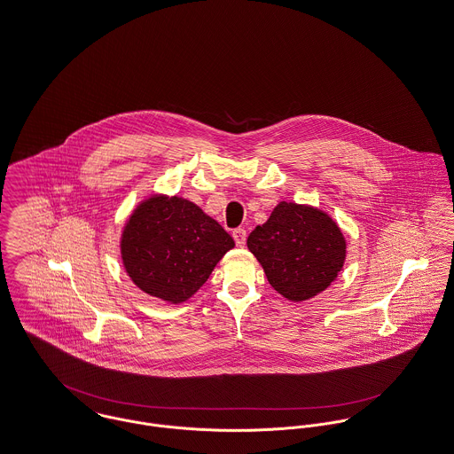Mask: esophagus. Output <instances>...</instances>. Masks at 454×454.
Masks as SVG:
<instances>
[{
  "instance_id": "34e87169",
  "label": "esophagus",
  "mask_w": 454,
  "mask_h": 454,
  "mask_svg": "<svg viewBox=\"0 0 454 454\" xmlns=\"http://www.w3.org/2000/svg\"><path fill=\"white\" fill-rule=\"evenodd\" d=\"M233 239H235V244L239 245V247H244L245 242H247V231H245L244 228L233 230Z\"/></svg>"
}]
</instances>
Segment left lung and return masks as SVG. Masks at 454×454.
<instances>
[{
  "instance_id": "obj_1",
  "label": "left lung",
  "mask_w": 454,
  "mask_h": 454,
  "mask_svg": "<svg viewBox=\"0 0 454 454\" xmlns=\"http://www.w3.org/2000/svg\"><path fill=\"white\" fill-rule=\"evenodd\" d=\"M270 285L285 299L308 301L337 278L346 261V239L323 210L279 202L270 219L247 239Z\"/></svg>"
}]
</instances>
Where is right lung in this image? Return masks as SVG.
<instances>
[{
  "label": "right lung",
  "mask_w": 454,
  "mask_h": 454,
  "mask_svg": "<svg viewBox=\"0 0 454 454\" xmlns=\"http://www.w3.org/2000/svg\"><path fill=\"white\" fill-rule=\"evenodd\" d=\"M235 247L224 228L193 202L153 195L128 219L121 255L129 278L166 302L188 301Z\"/></svg>",
  "instance_id": "obj_1"
}]
</instances>
